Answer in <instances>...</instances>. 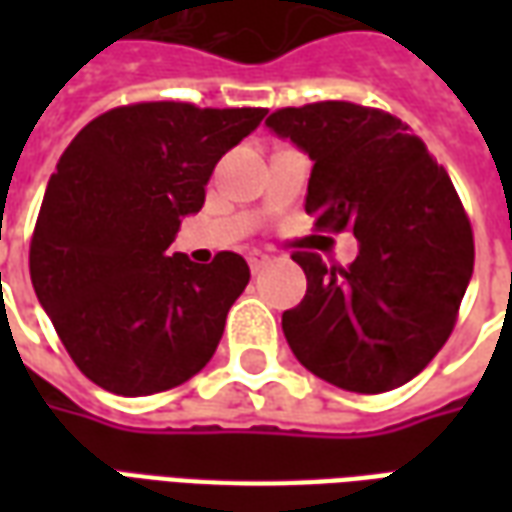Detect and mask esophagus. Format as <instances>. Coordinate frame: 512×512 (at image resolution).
I'll list each match as a JSON object with an SVG mask.
<instances>
[{"label":"esophagus","mask_w":512,"mask_h":512,"mask_svg":"<svg viewBox=\"0 0 512 512\" xmlns=\"http://www.w3.org/2000/svg\"><path fill=\"white\" fill-rule=\"evenodd\" d=\"M268 263H271V257L263 255V252H252V255H249V268H252V274H260Z\"/></svg>","instance_id":"esophagus-1"}]
</instances>
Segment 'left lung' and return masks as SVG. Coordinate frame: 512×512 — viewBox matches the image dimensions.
I'll return each mask as SVG.
<instances>
[{
    "mask_svg": "<svg viewBox=\"0 0 512 512\" xmlns=\"http://www.w3.org/2000/svg\"><path fill=\"white\" fill-rule=\"evenodd\" d=\"M315 161L304 211L321 233H351V266L293 252L307 274L282 332L323 381L378 395L422 373L455 329L474 235L447 169L384 109L351 101L285 106L266 120Z\"/></svg>",
    "mask_w": 512,
    "mask_h": 512,
    "instance_id": "obj_1",
    "label": "left lung"
}]
</instances>
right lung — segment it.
Returning <instances> with one entry per match:
<instances>
[{
  "label": "right lung",
  "instance_id": "right-lung-1",
  "mask_svg": "<svg viewBox=\"0 0 512 512\" xmlns=\"http://www.w3.org/2000/svg\"><path fill=\"white\" fill-rule=\"evenodd\" d=\"M266 112L142 101L98 115L65 147L29 277L65 351L106 392H164L211 362L249 266L235 252L200 266L167 249L219 158Z\"/></svg>",
  "mask_w": 512,
  "mask_h": 512
}]
</instances>
